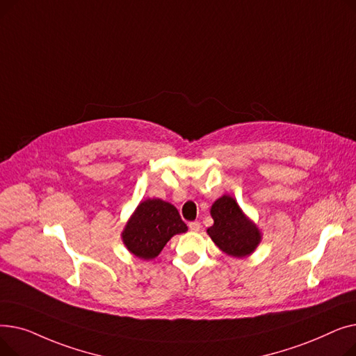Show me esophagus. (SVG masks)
Returning a JSON list of instances; mask_svg holds the SVG:
<instances>
[{
    "label": "esophagus",
    "instance_id": "34e87169",
    "mask_svg": "<svg viewBox=\"0 0 356 356\" xmlns=\"http://www.w3.org/2000/svg\"><path fill=\"white\" fill-rule=\"evenodd\" d=\"M189 229L192 232H199L200 231V222H189Z\"/></svg>",
    "mask_w": 356,
    "mask_h": 356
}]
</instances>
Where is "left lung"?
Here are the masks:
<instances>
[{"label":"left lung","instance_id":"left-lung-1","mask_svg":"<svg viewBox=\"0 0 356 356\" xmlns=\"http://www.w3.org/2000/svg\"><path fill=\"white\" fill-rule=\"evenodd\" d=\"M211 215L213 225L208 234L223 252L241 258L251 254L259 244L258 228L242 213L231 196L225 195L218 199L212 204Z\"/></svg>","mask_w":356,"mask_h":356}]
</instances>
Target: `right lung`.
I'll use <instances>...</instances> for the list:
<instances>
[{
    "instance_id": "obj_1",
    "label": "right lung",
    "mask_w": 356,
    "mask_h": 356,
    "mask_svg": "<svg viewBox=\"0 0 356 356\" xmlns=\"http://www.w3.org/2000/svg\"><path fill=\"white\" fill-rule=\"evenodd\" d=\"M188 231L173 204L160 199H147L138 204L122 232L127 248L136 257H157L173 235Z\"/></svg>"
}]
</instances>
